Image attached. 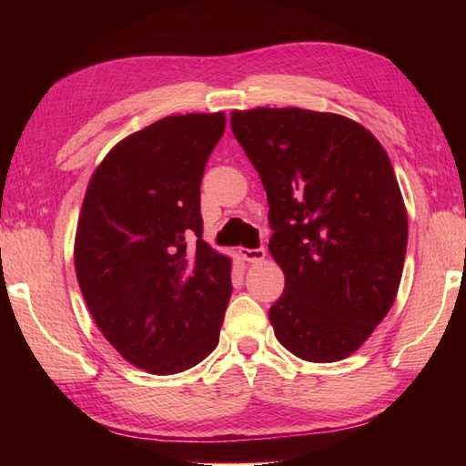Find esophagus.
Instances as JSON below:
<instances>
[{"label": "esophagus", "mask_w": 466, "mask_h": 466, "mask_svg": "<svg viewBox=\"0 0 466 466\" xmlns=\"http://www.w3.org/2000/svg\"><path fill=\"white\" fill-rule=\"evenodd\" d=\"M238 255L242 257V261L247 263H261L267 257V252L265 248H240Z\"/></svg>", "instance_id": "1"}]
</instances>
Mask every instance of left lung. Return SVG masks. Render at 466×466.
Returning a JSON list of instances; mask_svg holds the SVG:
<instances>
[{
    "label": "left lung",
    "instance_id": "8db88e82",
    "mask_svg": "<svg viewBox=\"0 0 466 466\" xmlns=\"http://www.w3.org/2000/svg\"><path fill=\"white\" fill-rule=\"evenodd\" d=\"M267 193L269 252L286 275L278 341L329 364L364 345L397 298L407 209L389 154L364 125L298 106L232 110Z\"/></svg>",
    "mask_w": 466,
    "mask_h": 466
}]
</instances>
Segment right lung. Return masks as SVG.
<instances>
[{"instance_id": "add662e5", "label": "right lung", "mask_w": 466, "mask_h": 466, "mask_svg": "<svg viewBox=\"0 0 466 466\" xmlns=\"http://www.w3.org/2000/svg\"><path fill=\"white\" fill-rule=\"evenodd\" d=\"M224 129V113L164 116L110 149L86 188L77 283L106 341L149 374L185 372L219 341L232 258L201 238L199 187Z\"/></svg>"}]
</instances>
